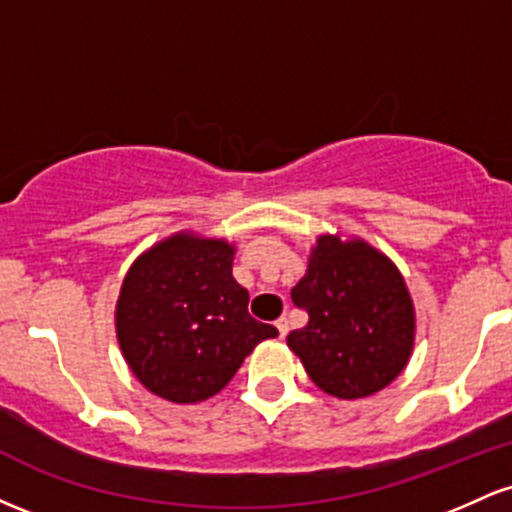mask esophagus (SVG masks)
<instances>
[{
    "label": "esophagus",
    "instance_id": "34e87169",
    "mask_svg": "<svg viewBox=\"0 0 512 512\" xmlns=\"http://www.w3.org/2000/svg\"><path fill=\"white\" fill-rule=\"evenodd\" d=\"M274 325H276V332H279V337L284 339L286 332H289V320H286V317H279V320H276Z\"/></svg>",
    "mask_w": 512,
    "mask_h": 512
}]
</instances>
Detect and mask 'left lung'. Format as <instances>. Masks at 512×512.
<instances>
[{"label": "left lung", "mask_w": 512, "mask_h": 512, "mask_svg": "<svg viewBox=\"0 0 512 512\" xmlns=\"http://www.w3.org/2000/svg\"><path fill=\"white\" fill-rule=\"evenodd\" d=\"M291 301L308 325L286 342L327 395L368 397L407 366L414 305L395 264L370 245L322 236Z\"/></svg>", "instance_id": "1"}]
</instances>
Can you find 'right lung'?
Segmentation results:
<instances>
[{
	"instance_id": "obj_1",
	"label": "right lung",
	"mask_w": 512,
	"mask_h": 512,
	"mask_svg": "<svg viewBox=\"0 0 512 512\" xmlns=\"http://www.w3.org/2000/svg\"><path fill=\"white\" fill-rule=\"evenodd\" d=\"M226 240L173 236L132 264L117 301V339L146 390L178 404L228 385L276 327L248 313Z\"/></svg>"
}]
</instances>
